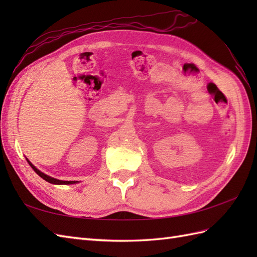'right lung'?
<instances>
[{"label":"right lung","mask_w":257,"mask_h":257,"mask_svg":"<svg viewBox=\"0 0 257 257\" xmlns=\"http://www.w3.org/2000/svg\"><path fill=\"white\" fill-rule=\"evenodd\" d=\"M29 163H30V166L33 168V170H34V171L38 174V176L44 179L45 181H47V182L53 183V184H73V183H76L75 181H62V180H57V179H54V178L48 177V176H46V174L41 172L40 170H38V169H36L34 166L32 165V163H31L30 161H29Z\"/></svg>","instance_id":"add662e5"}]
</instances>
